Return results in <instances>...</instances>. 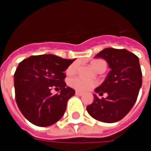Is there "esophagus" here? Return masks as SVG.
<instances>
[{"label":"esophagus","instance_id":"esophagus-1","mask_svg":"<svg viewBox=\"0 0 151 151\" xmlns=\"http://www.w3.org/2000/svg\"><path fill=\"white\" fill-rule=\"evenodd\" d=\"M75 94H76V95H79V96H81V95H83V93H82V92L78 91H77L75 92Z\"/></svg>","mask_w":151,"mask_h":151}]
</instances>
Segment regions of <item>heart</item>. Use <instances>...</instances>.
<instances>
[{"label":"heart","instance_id":"1","mask_svg":"<svg viewBox=\"0 0 151 151\" xmlns=\"http://www.w3.org/2000/svg\"><path fill=\"white\" fill-rule=\"evenodd\" d=\"M91 65L96 71L102 66H107V64L104 60L99 59L93 60L91 62ZM78 66V63L77 61L72 63L69 66V68L66 69V73L68 75L74 74L77 72ZM69 85H70V86H72L73 88L80 91H87L91 90L93 87H95L96 86V82L92 81V80H87V79L83 78L81 77H76V78H73L69 81Z\"/></svg>","mask_w":151,"mask_h":151}]
</instances>
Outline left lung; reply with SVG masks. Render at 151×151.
I'll return each instance as SVG.
<instances>
[{
    "label": "left lung",
    "mask_w": 151,
    "mask_h": 151,
    "mask_svg": "<svg viewBox=\"0 0 151 151\" xmlns=\"http://www.w3.org/2000/svg\"><path fill=\"white\" fill-rule=\"evenodd\" d=\"M95 57L104 59L111 69L104 82L95 88L99 95L107 93L106 98L94 95V102L86 107L95 120L104 123L117 122L129 112L142 87V70L138 57L126 49L108 47Z\"/></svg>",
    "instance_id": "1"
}]
</instances>
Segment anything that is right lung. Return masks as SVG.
<instances>
[{"mask_svg": "<svg viewBox=\"0 0 151 151\" xmlns=\"http://www.w3.org/2000/svg\"><path fill=\"white\" fill-rule=\"evenodd\" d=\"M74 59L43 54L31 56L18 64L14 73L15 99L22 115L31 123L50 126L63 116L67 102L75 91L66 86L64 72ZM52 88L61 90L52 95Z\"/></svg>", "mask_w": 151, "mask_h": 151, "instance_id": "obj_1", "label": "right lung"}]
</instances>
